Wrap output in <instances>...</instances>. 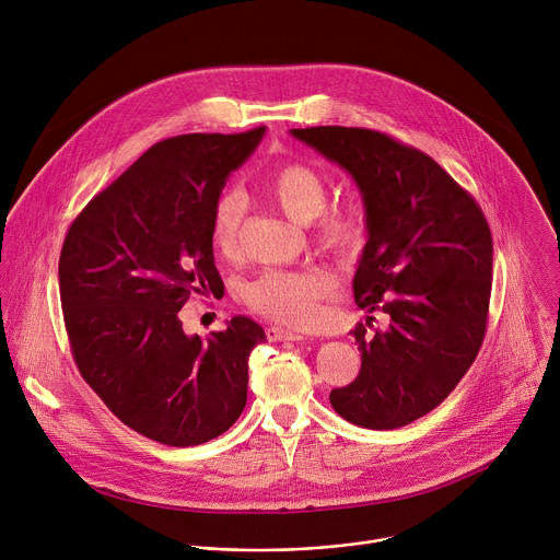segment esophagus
Wrapping results in <instances>:
<instances>
[{
  "mask_svg": "<svg viewBox=\"0 0 560 560\" xmlns=\"http://www.w3.org/2000/svg\"><path fill=\"white\" fill-rule=\"evenodd\" d=\"M266 337L270 341H301L305 339L301 332H294V330H288L283 326H268L266 328Z\"/></svg>",
  "mask_w": 560,
  "mask_h": 560,
  "instance_id": "34e87169",
  "label": "esophagus"
}]
</instances>
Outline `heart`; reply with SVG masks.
I'll return each instance as SVG.
<instances>
[{
  "label": "heart",
  "instance_id": "heart-1",
  "mask_svg": "<svg viewBox=\"0 0 560 560\" xmlns=\"http://www.w3.org/2000/svg\"><path fill=\"white\" fill-rule=\"evenodd\" d=\"M266 197L292 221L313 223L315 247L348 264L368 245L370 228L359 208H326L328 180L310 163H285L264 185ZM245 201L236 190L223 192L210 214V243L223 257L238 250ZM332 290V277L322 268L268 270L243 285V303L250 311L281 324L305 326L317 317L319 301Z\"/></svg>",
  "mask_w": 560,
  "mask_h": 560
}]
</instances>
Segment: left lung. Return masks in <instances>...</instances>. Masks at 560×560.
Returning <instances> with one entry per match:
<instances>
[{"mask_svg":"<svg viewBox=\"0 0 560 560\" xmlns=\"http://www.w3.org/2000/svg\"><path fill=\"white\" fill-rule=\"evenodd\" d=\"M292 135L361 188L370 238L354 301L390 317L384 330L354 326L361 372L330 390V404L368 430L404 428L442 404L479 354L492 294L490 225L432 156L386 132L311 126Z\"/></svg>","mask_w":560,"mask_h":560,"instance_id":"1","label":"left lung"}]
</instances>
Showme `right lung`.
I'll use <instances>...</instances> for the list:
<instances>
[{
  "label": "right lung",
  "instance_id": "1",
  "mask_svg": "<svg viewBox=\"0 0 560 560\" xmlns=\"http://www.w3.org/2000/svg\"><path fill=\"white\" fill-rule=\"evenodd\" d=\"M264 130L154 143L63 238L60 299L79 373L125 425L161 444H203L247 404L261 326L236 315L208 339L190 337L180 310L192 294H223L210 214Z\"/></svg>",
  "mask_w": 560,
  "mask_h": 560
}]
</instances>
